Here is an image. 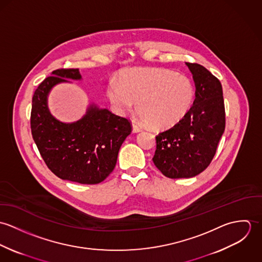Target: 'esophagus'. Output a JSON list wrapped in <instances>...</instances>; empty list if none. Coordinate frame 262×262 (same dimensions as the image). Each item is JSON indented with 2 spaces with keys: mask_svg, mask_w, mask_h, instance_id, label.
I'll list each match as a JSON object with an SVG mask.
<instances>
[{
  "mask_svg": "<svg viewBox=\"0 0 262 262\" xmlns=\"http://www.w3.org/2000/svg\"><path fill=\"white\" fill-rule=\"evenodd\" d=\"M132 127H133V131L134 132H139V131L142 130V127L140 125H138L137 123H135V122L132 123Z\"/></svg>",
  "mask_w": 262,
  "mask_h": 262,
  "instance_id": "obj_1",
  "label": "esophagus"
}]
</instances>
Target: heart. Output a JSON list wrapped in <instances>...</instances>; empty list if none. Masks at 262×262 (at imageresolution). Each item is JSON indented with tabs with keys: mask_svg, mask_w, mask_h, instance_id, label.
I'll use <instances>...</instances> for the list:
<instances>
[{
	"mask_svg": "<svg viewBox=\"0 0 262 262\" xmlns=\"http://www.w3.org/2000/svg\"><path fill=\"white\" fill-rule=\"evenodd\" d=\"M107 94L117 112H129L137 102V112L152 129L177 125L194 100V88L187 76L161 69L127 70L120 81L109 82Z\"/></svg>",
	"mask_w": 262,
	"mask_h": 262,
	"instance_id": "obj_1",
	"label": "heart"
}]
</instances>
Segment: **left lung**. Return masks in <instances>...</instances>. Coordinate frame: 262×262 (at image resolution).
<instances>
[{"label": "left lung", "mask_w": 262, "mask_h": 262, "mask_svg": "<svg viewBox=\"0 0 262 262\" xmlns=\"http://www.w3.org/2000/svg\"><path fill=\"white\" fill-rule=\"evenodd\" d=\"M186 64L195 85L193 105L181 122L156 136L152 158L169 179L192 178L205 170L216 154L226 124L220 80L199 63Z\"/></svg>", "instance_id": "left-lung-1"}]
</instances>
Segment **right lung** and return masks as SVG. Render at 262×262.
I'll return each mask as SVG.
<instances>
[{"label":"right lung","instance_id":"right-lung-1","mask_svg":"<svg viewBox=\"0 0 262 262\" xmlns=\"http://www.w3.org/2000/svg\"><path fill=\"white\" fill-rule=\"evenodd\" d=\"M66 78L79 79L77 69H58L34 92L30 127L32 137L47 167L59 179L84 185L106 180L115 168L118 152L132 131L131 121L108 109L90 106L75 123H62L48 111L50 89Z\"/></svg>","mask_w":262,"mask_h":262}]
</instances>
